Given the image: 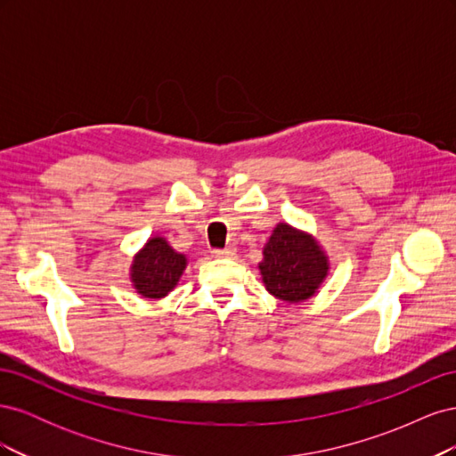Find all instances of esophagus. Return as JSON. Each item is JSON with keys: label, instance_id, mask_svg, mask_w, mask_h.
<instances>
[{"label": "esophagus", "instance_id": "esophagus-1", "mask_svg": "<svg viewBox=\"0 0 456 456\" xmlns=\"http://www.w3.org/2000/svg\"><path fill=\"white\" fill-rule=\"evenodd\" d=\"M213 255L216 256V258H224V256H233L236 255V247L233 245H228L226 249H216V251H213Z\"/></svg>", "mask_w": 456, "mask_h": 456}]
</instances>
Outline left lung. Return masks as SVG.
I'll return each instance as SVG.
<instances>
[{
    "instance_id": "1",
    "label": "left lung",
    "mask_w": 456,
    "mask_h": 456,
    "mask_svg": "<svg viewBox=\"0 0 456 456\" xmlns=\"http://www.w3.org/2000/svg\"><path fill=\"white\" fill-rule=\"evenodd\" d=\"M258 270L272 297L298 305L312 298L323 285L330 262L323 245L310 232L278 223L262 247Z\"/></svg>"
}]
</instances>
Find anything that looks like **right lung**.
I'll list each match as a JSON object with an SVG mask.
<instances>
[{
    "label": "right lung",
    "instance_id": "obj_1",
    "mask_svg": "<svg viewBox=\"0 0 456 456\" xmlns=\"http://www.w3.org/2000/svg\"><path fill=\"white\" fill-rule=\"evenodd\" d=\"M188 256L175 251L163 236H151L134 253L129 266V280L142 298L159 300L167 297L181 281Z\"/></svg>",
    "mask_w": 456,
    "mask_h": 456
}]
</instances>
